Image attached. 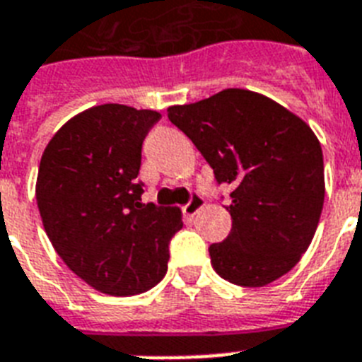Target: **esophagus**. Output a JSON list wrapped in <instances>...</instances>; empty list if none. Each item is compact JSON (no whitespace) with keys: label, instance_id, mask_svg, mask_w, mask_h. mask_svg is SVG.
I'll list each match as a JSON object with an SVG mask.
<instances>
[{"label":"esophagus","instance_id":"34e87169","mask_svg":"<svg viewBox=\"0 0 362 362\" xmlns=\"http://www.w3.org/2000/svg\"><path fill=\"white\" fill-rule=\"evenodd\" d=\"M204 206V201H203V197H201V195H197V193H193L192 195V199H189V203L187 204H184V214L187 216V218H193V216L197 214L199 210L203 209Z\"/></svg>","mask_w":362,"mask_h":362}]
</instances>
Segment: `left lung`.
Segmentation results:
<instances>
[{"label": "left lung", "mask_w": 362, "mask_h": 362, "mask_svg": "<svg viewBox=\"0 0 362 362\" xmlns=\"http://www.w3.org/2000/svg\"><path fill=\"white\" fill-rule=\"evenodd\" d=\"M231 186L229 237L209 247L212 267L235 286L261 287L300 261L320 223L323 152L310 125L261 93L229 88L167 109Z\"/></svg>", "instance_id": "left-lung-1"}]
</instances>
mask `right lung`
<instances>
[{
	"mask_svg": "<svg viewBox=\"0 0 362 362\" xmlns=\"http://www.w3.org/2000/svg\"><path fill=\"white\" fill-rule=\"evenodd\" d=\"M156 110L98 105L73 116L42 152L35 197L64 263L88 286L115 297L163 280L180 209L142 204V141Z\"/></svg>",
	"mask_w": 362,
	"mask_h": 362,
	"instance_id": "add662e5",
	"label": "right lung"
}]
</instances>
